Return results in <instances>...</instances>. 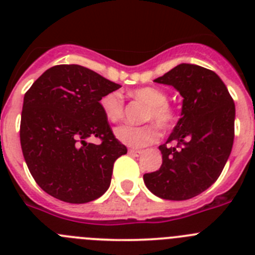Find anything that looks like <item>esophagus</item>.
<instances>
[{
	"mask_svg": "<svg viewBox=\"0 0 255 255\" xmlns=\"http://www.w3.org/2000/svg\"><path fill=\"white\" fill-rule=\"evenodd\" d=\"M129 153H130V154L135 155V157H140V155L143 154V150H140V149H129Z\"/></svg>",
	"mask_w": 255,
	"mask_h": 255,
	"instance_id": "34e87169",
	"label": "esophagus"
}]
</instances>
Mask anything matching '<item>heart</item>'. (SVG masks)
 Returning <instances> with one entry per match:
<instances>
[{
  "label": "heart",
  "mask_w": 255,
  "mask_h": 255,
  "mask_svg": "<svg viewBox=\"0 0 255 255\" xmlns=\"http://www.w3.org/2000/svg\"><path fill=\"white\" fill-rule=\"evenodd\" d=\"M131 97L147 105L144 114V121H154L161 129H167L173 123V112L167 105V96L163 91L154 87H144L131 92ZM101 110L110 123H117L123 119V97L116 92L107 93L100 101ZM116 138L121 143L132 148H143L154 143L158 139V131L154 125H145L141 128L123 125L115 130Z\"/></svg>",
  "instance_id": "b5f03b06"
}]
</instances>
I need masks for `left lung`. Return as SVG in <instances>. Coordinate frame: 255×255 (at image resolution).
<instances>
[{
  "mask_svg": "<svg viewBox=\"0 0 255 255\" xmlns=\"http://www.w3.org/2000/svg\"><path fill=\"white\" fill-rule=\"evenodd\" d=\"M182 97L181 115L166 144L162 166L144 173V184L162 199L197 197L218 179L234 144L235 105L225 83L212 70L180 64L154 80ZM176 141V147L167 143Z\"/></svg>",
  "mask_w": 255,
  "mask_h": 255,
  "instance_id": "left-lung-1",
  "label": "left lung"
}]
</instances>
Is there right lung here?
<instances>
[{
  "mask_svg": "<svg viewBox=\"0 0 255 255\" xmlns=\"http://www.w3.org/2000/svg\"><path fill=\"white\" fill-rule=\"evenodd\" d=\"M120 85L80 65L46 70L24 96L20 143L35 182L66 203H88L111 184L128 149L115 138L100 101ZM97 136L103 143H89Z\"/></svg>",
  "mask_w": 255,
  "mask_h": 255,
  "instance_id": "right-lung-1",
  "label": "right lung"
}]
</instances>
